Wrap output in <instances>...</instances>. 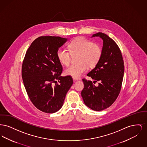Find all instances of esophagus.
Returning a JSON list of instances; mask_svg holds the SVG:
<instances>
[{
  "label": "esophagus",
  "instance_id": "1",
  "mask_svg": "<svg viewBox=\"0 0 147 147\" xmlns=\"http://www.w3.org/2000/svg\"><path fill=\"white\" fill-rule=\"evenodd\" d=\"M73 80H74V82H76V81H77V80H80L79 79H76V78H73Z\"/></svg>",
  "mask_w": 147,
  "mask_h": 147
}]
</instances>
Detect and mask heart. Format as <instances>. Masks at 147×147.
<instances>
[{"instance_id":"b5f03b06","label":"heart","mask_w":147,"mask_h":147,"mask_svg":"<svg viewBox=\"0 0 147 147\" xmlns=\"http://www.w3.org/2000/svg\"><path fill=\"white\" fill-rule=\"evenodd\" d=\"M70 52L59 49L57 52V57L59 62L65 66L69 64L72 56L78 55V64L71 65L65 70V75L77 79L89 68L95 67L100 61L102 49L101 46L84 37H78L70 42Z\"/></svg>"}]
</instances>
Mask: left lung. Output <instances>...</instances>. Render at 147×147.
I'll return each instance as SVG.
<instances>
[{"label":"left lung","instance_id":"obj_1","mask_svg":"<svg viewBox=\"0 0 147 147\" xmlns=\"http://www.w3.org/2000/svg\"><path fill=\"white\" fill-rule=\"evenodd\" d=\"M103 41L102 54L95 67L87 76L99 82L98 86L90 80L83 79L84 89L81 92L84 104L94 111L109 107L119 96L124 75V62L119 46L109 36L98 32L91 36Z\"/></svg>","mask_w":147,"mask_h":147}]
</instances>
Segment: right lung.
<instances>
[{
    "label": "right lung",
    "mask_w": 147,
    "mask_h": 147,
    "mask_svg": "<svg viewBox=\"0 0 147 147\" xmlns=\"http://www.w3.org/2000/svg\"><path fill=\"white\" fill-rule=\"evenodd\" d=\"M67 38L41 36L29 47L25 56L21 76L28 97L42 112L59 110L73 83L72 78L62 77V66L57 57L59 47Z\"/></svg>",
    "instance_id": "right-lung-1"
}]
</instances>
